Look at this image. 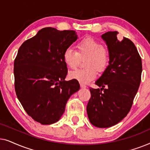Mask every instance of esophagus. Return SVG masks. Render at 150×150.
Here are the masks:
<instances>
[{
  "label": "esophagus",
  "mask_w": 150,
  "mask_h": 150,
  "mask_svg": "<svg viewBox=\"0 0 150 150\" xmlns=\"http://www.w3.org/2000/svg\"><path fill=\"white\" fill-rule=\"evenodd\" d=\"M80 85H81V87H82V88H86V87H87V86H86L85 85H84V84H83V83L80 84Z\"/></svg>",
  "instance_id": "1"
}]
</instances>
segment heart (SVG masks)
Returning a JSON list of instances; mask_svg holds the SVG:
<instances>
[{"label": "heart", "mask_w": 150, "mask_h": 150, "mask_svg": "<svg viewBox=\"0 0 150 150\" xmlns=\"http://www.w3.org/2000/svg\"><path fill=\"white\" fill-rule=\"evenodd\" d=\"M76 51L68 48L64 51L63 59L69 69H74L79 64L81 58L87 57L85 61V69L71 71L69 76L81 83H88L96 79L97 70L103 71L109 61V54L106 49L99 41L90 37L82 39L76 46Z\"/></svg>", "instance_id": "1"}]
</instances>
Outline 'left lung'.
<instances>
[{
	"label": "left lung",
	"mask_w": 150,
	"mask_h": 150,
	"mask_svg": "<svg viewBox=\"0 0 150 150\" xmlns=\"http://www.w3.org/2000/svg\"><path fill=\"white\" fill-rule=\"evenodd\" d=\"M118 33L108 31L102 35L108 47L109 65L96 81L100 89H89L87 115L98 128L114 126L128 115L141 83L140 55L132 41L126 38L121 40Z\"/></svg>",
	"instance_id": "obj_1"
}]
</instances>
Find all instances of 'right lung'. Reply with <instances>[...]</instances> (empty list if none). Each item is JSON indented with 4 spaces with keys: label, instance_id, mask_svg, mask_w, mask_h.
I'll use <instances>...</instances> for the list:
<instances>
[{
    "label": "right lung",
    "instance_id": "right-lung-1",
    "mask_svg": "<svg viewBox=\"0 0 150 150\" xmlns=\"http://www.w3.org/2000/svg\"><path fill=\"white\" fill-rule=\"evenodd\" d=\"M78 39L74 30L46 27L20 47L14 61L16 96L28 115L44 125L58 122L79 81H65L64 51Z\"/></svg>",
    "mask_w": 150,
    "mask_h": 150
}]
</instances>
